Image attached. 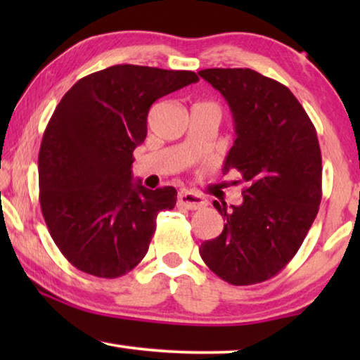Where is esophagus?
Returning a JSON list of instances; mask_svg holds the SVG:
<instances>
[{
  "instance_id": "1",
  "label": "esophagus",
  "mask_w": 360,
  "mask_h": 360,
  "mask_svg": "<svg viewBox=\"0 0 360 360\" xmlns=\"http://www.w3.org/2000/svg\"><path fill=\"white\" fill-rule=\"evenodd\" d=\"M178 205L182 206V208L186 210H202L205 208L208 202H206V198H203L202 195H197L193 192H181L178 195Z\"/></svg>"
}]
</instances>
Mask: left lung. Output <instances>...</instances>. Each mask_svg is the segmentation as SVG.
<instances>
[{"mask_svg":"<svg viewBox=\"0 0 360 360\" xmlns=\"http://www.w3.org/2000/svg\"><path fill=\"white\" fill-rule=\"evenodd\" d=\"M222 94L233 114L236 139L224 173L245 182L243 205L227 208L224 230L200 246L212 273L233 285L257 284L278 275L300 249L322 198L318 133L294 94L249 68L198 71Z\"/></svg>","mask_w":360,"mask_h":360,"instance_id":"8db88e82","label":"left lung"}]
</instances>
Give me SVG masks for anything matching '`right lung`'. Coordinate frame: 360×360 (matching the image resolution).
I'll use <instances>...</instances> for the list:
<instances>
[{
	"label": "right lung",
	"instance_id": "obj_1",
	"mask_svg": "<svg viewBox=\"0 0 360 360\" xmlns=\"http://www.w3.org/2000/svg\"><path fill=\"white\" fill-rule=\"evenodd\" d=\"M197 81L193 71L115 65L79 79L58 103L41 141L39 203L77 270L112 279L144 259L157 214L174 208L178 192L135 184L133 150L152 103Z\"/></svg>",
	"mask_w": 360,
	"mask_h": 360
}]
</instances>
